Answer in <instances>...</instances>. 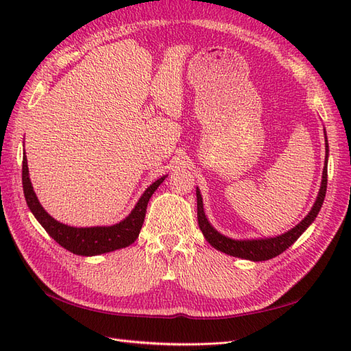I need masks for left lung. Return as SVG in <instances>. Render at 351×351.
I'll return each instance as SVG.
<instances>
[{"mask_svg":"<svg viewBox=\"0 0 351 351\" xmlns=\"http://www.w3.org/2000/svg\"><path fill=\"white\" fill-rule=\"evenodd\" d=\"M325 149H326V156H325V167H324V173H322V183L319 193H317V197L315 200V204L311 209L309 214L304 217L302 222H299L294 228L290 231L284 232L281 236L277 237H269V239H256V240H234L222 236L221 232H218L214 227L209 224V221L206 219V215L204 212V202H202V195L199 192V189H196V197H197V221H199V228L204 232V236L206 241L214 246L217 250L224 252L226 254H230V256H236L241 259H247V261H268L275 256H278L284 250L289 249L291 244L299 239L304 230L309 227L315 218L319 214V210L322 208L325 193H326V182H328V173H326V164H328V141H326V134H325Z\"/></svg>","mask_w":351,"mask_h":351,"instance_id":"8db88e82","label":"left lung"}]
</instances>
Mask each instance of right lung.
<instances>
[{
	"instance_id": "1",
	"label": "right lung",
	"mask_w": 351,
	"mask_h": 351,
	"mask_svg": "<svg viewBox=\"0 0 351 351\" xmlns=\"http://www.w3.org/2000/svg\"><path fill=\"white\" fill-rule=\"evenodd\" d=\"M167 176L158 178L155 183L145 190V193L137 200L136 206L119 224L110 227H86L77 228L61 224L57 219L52 218L48 212L42 208L39 200L32 187L29 178V168L26 154H23V168H22V182H23V193L26 197V204L32 214L39 221V224L45 228L48 234L54 239L60 246L67 249L74 254L80 256H95V254L108 253L117 249H123L130 246L139 237L141 228L143 226L147 202L154 195L155 190L159 187Z\"/></svg>"
}]
</instances>
